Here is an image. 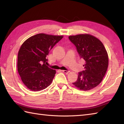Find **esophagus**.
Listing matches in <instances>:
<instances>
[{"instance_id": "esophagus-1", "label": "esophagus", "mask_w": 124, "mask_h": 124, "mask_svg": "<svg viewBox=\"0 0 124 124\" xmlns=\"http://www.w3.org/2000/svg\"><path fill=\"white\" fill-rule=\"evenodd\" d=\"M61 71L62 72H64V73H67V74H68V73H69V71H67V70H61Z\"/></svg>"}]
</instances>
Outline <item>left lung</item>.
<instances>
[{
    "instance_id": "left-lung-1",
    "label": "left lung",
    "mask_w": 124,
    "mask_h": 124,
    "mask_svg": "<svg viewBox=\"0 0 124 124\" xmlns=\"http://www.w3.org/2000/svg\"><path fill=\"white\" fill-rule=\"evenodd\" d=\"M76 46L81 59L85 61L84 70L78 73L72 84L81 91H89L98 86L104 77L109 64V57L103 44L90 34L69 36Z\"/></svg>"
}]
</instances>
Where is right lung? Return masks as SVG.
I'll list each match as a JSON object with an SVG mask.
<instances>
[{
  "label": "right lung",
  "mask_w": 124,
  "mask_h": 124,
  "mask_svg": "<svg viewBox=\"0 0 124 124\" xmlns=\"http://www.w3.org/2000/svg\"><path fill=\"white\" fill-rule=\"evenodd\" d=\"M63 36L39 33L27 39L17 56V70L23 83L30 90L40 91L51 85L56 70L47 65L49 52Z\"/></svg>",
  "instance_id": "add662e5"
}]
</instances>
